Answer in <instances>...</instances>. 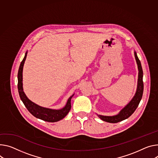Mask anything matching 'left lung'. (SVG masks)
Listing matches in <instances>:
<instances>
[{
	"mask_svg": "<svg viewBox=\"0 0 158 158\" xmlns=\"http://www.w3.org/2000/svg\"><path fill=\"white\" fill-rule=\"evenodd\" d=\"M135 58L138 67L139 75H138V81H137V87L136 93L132 99L131 101L129 102L120 112L118 114L114 116H103L98 114V117L102 120L109 122V123H117L124 120L128 118L129 117L132 115V114L135 111L139 104L143 94V90H144V83H143V71L141 66L140 62L137 55L135 52H134Z\"/></svg>",
	"mask_w": 158,
	"mask_h": 158,
	"instance_id": "obj_1",
	"label": "left lung"
}]
</instances>
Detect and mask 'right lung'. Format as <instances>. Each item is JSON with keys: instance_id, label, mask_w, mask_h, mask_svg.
Instances as JSON below:
<instances>
[{"instance_id": "obj_1", "label": "right lung", "mask_w": 158, "mask_h": 158, "mask_svg": "<svg viewBox=\"0 0 158 158\" xmlns=\"http://www.w3.org/2000/svg\"><path fill=\"white\" fill-rule=\"evenodd\" d=\"M27 53V52H26L24 59L20 64L18 74V88L21 101L23 102L27 110L36 118L48 122H58L63 119L69 112L71 108L70 101L74 94L68 99L66 105L63 108L60 110H53L40 106L32 102L31 100L28 99L26 96L25 93H24L23 88V69L25 60L26 59Z\"/></svg>"}]
</instances>
